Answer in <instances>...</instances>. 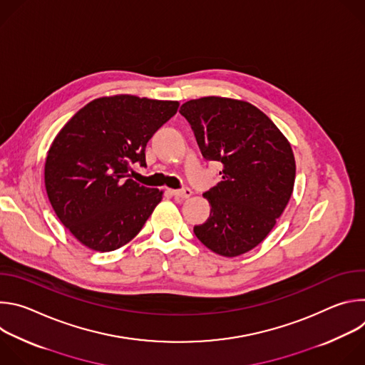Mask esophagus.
Listing matches in <instances>:
<instances>
[{
	"label": "esophagus",
	"mask_w": 365,
	"mask_h": 365,
	"mask_svg": "<svg viewBox=\"0 0 365 365\" xmlns=\"http://www.w3.org/2000/svg\"><path fill=\"white\" fill-rule=\"evenodd\" d=\"M173 196L176 197H182V199H187L192 196V190L189 187H183V189H176V190H172Z\"/></svg>",
	"instance_id": "1"
}]
</instances>
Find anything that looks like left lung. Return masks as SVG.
<instances>
[{"mask_svg": "<svg viewBox=\"0 0 365 365\" xmlns=\"http://www.w3.org/2000/svg\"><path fill=\"white\" fill-rule=\"evenodd\" d=\"M206 160L222 165V180L203 193L210 218L195 225L197 240L224 257L241 255L274 228L294 186L292 145L276 124L250 102L203 96L179 111Z\"/></svg>", "mask_w": 365, "mask_h": 365, "instance_id": "obj_1", "label": "left lung"}]
</instances>
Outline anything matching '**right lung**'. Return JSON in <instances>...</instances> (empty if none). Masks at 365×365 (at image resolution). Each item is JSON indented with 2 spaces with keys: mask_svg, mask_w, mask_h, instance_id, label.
Instances as JSON below:
<instances>
[{
  "mask_svg": "<svg viewBox=\"0 0 365 365\" xmlns=\"http://www.w3.org/2000/svg\"><path fill=\"white\" fill-rule=\"evenodd\" d=\"M179 108L178 101L102 96L81 108L51 143L44 185L48 200L85 247L107 252L131 241L163 192L130 179L145 166V145Z\"/></svg>",
  "mask_w": 365,
  "mask_h": 365,
  "instance_id": "1",
  "label": "right lung"
}]
</instances>
